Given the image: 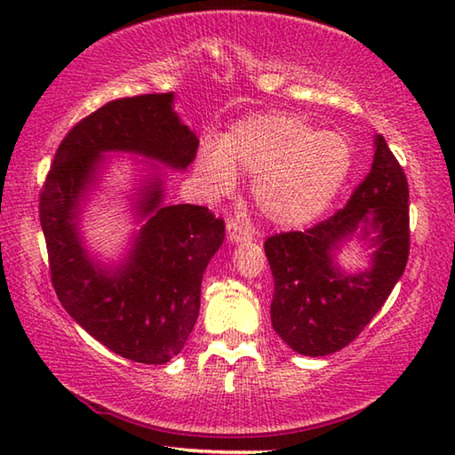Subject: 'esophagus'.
I'll return each mask as SVG.
<instances>
[{
	"instance_id": "1",
	"label": "esophagus",
	"mask_w": 455,
	"mask_h": 455,
	"mask_svg": "<svg viewBox=\"0 0 455 455\" xmlns=\"http://www.w3.org/2000/svg\"><path fill=\"white\" fill-rule=\"evenodd\" d=\"M227 233H228L230 243H243V241H249V238H252L251 228L238 225V222H235V220H230L227 225Z\"/></svg>"
}]
</instances>
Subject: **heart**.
<instances>
[{"instance_id": "b5f03b06", "label": "heart", "mask_w": 455, "mask_h": 455, "mask_svg": "<svg viewBox=\"0 0 455 455\" xmlns=\"http://www.w3.org/2000/svg\"><path fill=\"white\" fill-rule=\"evenodd\" d=\"M351 148L337 132H319L297 114L244 118L204 144L198 174L212 195H228L238 174L252 176L257 209L283 227L307 225L327 211L351 171Z\"/></svg>"}]
</instances>
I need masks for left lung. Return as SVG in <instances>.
<instances>
[{
  "label": "left lung",
  "instance_id": "8db88e82",
  "mask_svg": "<svg viewBox=\"0 0 455 455\" xmlns=\"http://www.w3.org/2000/svg\"><path fill=\"white\" fill-rule=\"evenodd\" d=\"M407 200L403 168L377 134L371 171L343 209L305 233L291 230L267 238L275 279L271 323L292 351L321 357L347 347L387 301L410 257ZM359 228L378 249L374 267L343 275L330 252Z\"/></svg>",
  "mask_w": 455,
  "mask_h": 455
}]
</instances>
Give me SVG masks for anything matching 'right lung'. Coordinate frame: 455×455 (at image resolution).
<instances>
[{"label": "right lung", "instance_id": "right-lung-1", "mask_svg": "<svg viewBox=\"0 0 455 455\" xmlns=\"http://www.w3.org/2000/svg\"><path fill=\"white\" fill-rule=\"evenodd\" d=\"M172 92L120 98L82 118L58 146L40 190V222L53 291L88 333L136 363L163 365L182 351L200 309L204 268L225 241V220L196 204L163 206V182L138 200L150 217L116 273L82 249L80 196L102 152L124 150L184 171L198 138L172 112Z\"/></svg>", "mask_w": 455, "mask_h": 455}]
</instances>
